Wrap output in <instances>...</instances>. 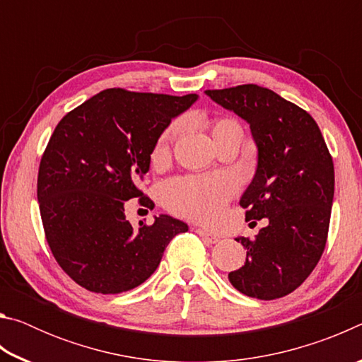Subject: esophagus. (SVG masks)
<instances>
[{"label":"esophagus","instance_id":"esophagus-1","mask_svg":"<svg viewBox=\"0 0 362 362\" xmlns=\"http://www.w3.org/2000/svg\"><path fill=\"white\" fill-rule=\"evenodd\" d=\"M196 233H198V235H199L201 238H203V240H204L206 243H209V244H216V243H218V236L212 235V233L206 231V230H203V228H196Z\"/></svg>","mask_w":362,"mask_h":362}]
</instances>
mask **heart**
I'll list each match as a JSON object with an SVG mask.
<instances>
[{
	"mask_svg": "<svg viewBox=\"0 0 362 362\" xmlns=\"http://www.w3.org/2000/svg\"><path fill=\"white\" fill-rule=\"evenodd\" d=\"M182 127V121H174L163 131L153 146V163H161L168 158L170 145L179 136ZM236 132H243V127L236 119L217 118L212 122V137L216 144ZM235 180L226 174L180 177L163 187L161 198L166 207L180 216L198 220H214L222 212L225 203L235 193Z\"/></svg>",
	"mask_w": 362,
	"mask_h": 362,
	"instance_id": "1",
	"label": "heart"
}]
</instances>
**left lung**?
I'll return each instance as SVG.
<instances>
[{
	"label": "left lung",
	"instance_id": "left-lung-1",
	"mask_svg": "<svg viewBox=\"0 0 362 362\" xmlns=\"http://www.w3.org/2000/svg\"><path fill=\"white\" fill-rule=\"evenodd\" d=\"M206 94L249 122L259 163L240 204L246 220H268L255 240L238 238L247 249L246 263L228 279L247 297H284L310 276L326 247L332 156L311 115L273 90L241 84Z\"/></svg>",
	"mask_w": 362,
	"mask_h": 362
}]
</instances>
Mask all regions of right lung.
I'll list each match as a JSON object with an SVG mask.
<instances>
[{
    "label": "right lung",
    "mask_w": 362,
    "mask_h": 362,
    "mask_svg": "<svg viewBox=\"0 0 362 362\" xmlns=\"http://www.w3.org/2000/svg\"><path fill=\"white\" fill-rule=\"evenodd\" d=\"M198 99L113 88L66 113L38 170L46 241L60 268L84 289L121 293L145 283L187 223L169 216L134 228L126 201L153 209L139 188L158 137Z\"/></svg>",
    "instance_id": "1"
}]
</instances>
